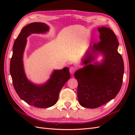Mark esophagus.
<instances>
[{
  "label": "esophagus",
  "mask_w": 135,
  "mask_h": 135,
  "mask_svg": "<svg viewBox=\"0 0 135 135\" xmlns=\"http://www.w3.org/2000/svg\"><path fill=\"white\" fill-rule=\"evenodd\" d=\"M76 71V68L74 67H71L70 68V72L71 74H73L74 73H75V71Z\"/></svg>",
  "instance_id": "1"
}]
</instances>
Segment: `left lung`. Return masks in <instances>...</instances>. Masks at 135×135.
Returning a JSON list of instances; mask_svg holds the SVG:
<instances>
[{
    "instance_id": "1",
    "label": "left lung",
    "mask_w": 135,
    "mask_h": 135,
    "mask_svg": "<svg viewBox=\"0 0 135 135\" xmlns=\"http://www.w3.org/2000/svg\"><path fill=\"white\" fill-rule=\"evenodd\" d=\"M97 30L100 41L90 45L82 60L85 66L74 74L78 82L79 104L89 108L99 107L113 99L121 89L124 73V61L118 52L119 43L115 33L107 27ZM99 54L103 57L100 63L94 61Z\"/></svg>"
}]
</instances>
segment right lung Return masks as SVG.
Instances as JSON below:
<instances>
[{
    "instance_id": "right-lung-1",
    "label": "right lung",
    "mask_w": 135,
    "mask_h": 135,
    "mask_svg": "<svg viewBox=\"0 0 135 135\" xmlns=\"http://www.w3.org/2000/svg\"><path fill=\"white\" fill-rule=\"evenodd\" d=\"M49 30V27L42 22H33L22 28L14 43L10 65L13 84L19 97L28 104L42 108L56 104L60 90L71 77L67 67L54 70L48 81L41 85L33 84L25 75L22 59L27 38L32 33H45Z\"/></svg>"
}]
</instances>
